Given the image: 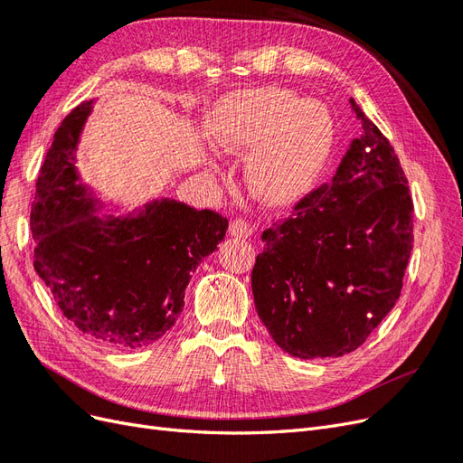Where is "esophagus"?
Instances as JSON below:
<instances>
[{"label": "esophagus", "mask_w": 463, "mask_h": 463, "mask_svg": "<svg viewBox=\"0 0 463 463\" xmlns=\"http://www.w3.org/2000/svg\"><path fill=\"white\" fill-rule=\"evenodd\" d=\"M230 233L233 237H249L250 233H253V226L243 218H233L230 222Z\"/></svg>", "instance_id": "34e87169"}]
</instances>
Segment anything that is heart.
Returning <instances> with one entry per match:
<instances>
[{
	"instance_id": "1",
	"label": "heart",
	"mask_w": 463,
	"mask_h": 463,
	"mask_svg": "<svg viewBox=\"0 0 463 463\" xmlns=\"http://www.w3.org/2000/svg\"><path fill=\"white\" fill-rule=\"evenodd\" d=\"M210 135L233 156L258 148L247 165L249 185L279 206L299 199L320 175L334 146V119L320 100L262 87L226 98L210 118Z\"/></svg>"
}]
</instances>
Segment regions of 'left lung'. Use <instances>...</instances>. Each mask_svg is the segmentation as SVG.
Instances as JSON below:
<instances>
[{
	"label": "left lung",
	"mask_w": 463,
	"mask_h": 463,
	"mask_svg": "<svg viewBox=\"0 0 463 463\" xmlns=\"http://www.w3.org/2000/svg\"><path fill=\"white\" fill-rule=\"evenodd\" d=\"M352 108L365 135L330 184L262 232L250 286L272 340L293 357L354 352L396 305L413 249V201L394 148Z\"/></svg>",
	"instance_id": "8db88e82"
}]
</instances>
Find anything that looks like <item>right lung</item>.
I'll list each match as a JSON object with an SVG mask.
<instances>
[{
	"label": "right lung",
	"instance_id": "1",
	"mask_svg": "<svg viewBox=\"0 0 463 463\" xmlns=\"http://www.w3.org/2000/svg\"><path fill=\"white\" fill-rule=\"evenodd\" d=\"M92 100L79 104L53 135L31 210L34 270L63 317L109 347L150 345L184 309L191 274L223 240L228 220L162 199L135 218L90 216L77 185L75 148Z\"/></svg>",
	"mask_w": 463,
	"mask_h": 463
}]
</instances>
